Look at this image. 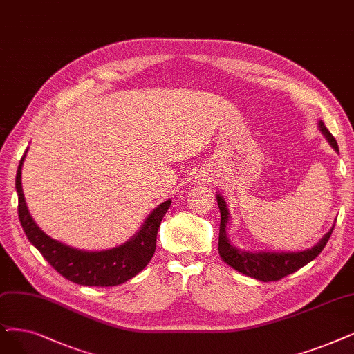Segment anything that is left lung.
Listing matches in <instances>:
<instances>
[{
	"mask_svg": "<svg viewBox=\"0 0 354 354\" xmlns=\"http://www.w3.org/2000/svg\"><path fill=\"white\" fill-rule=\"evenodd\" d=\"M318 128L321 133L328 140L330 145L338 152V145L335 138L330 133V131L325 128L322 120H319ZM216 201L221 210V226H219V256L222 260L230 264L236 272L243 273L245 276H250L252 279H257L261 281H276L281 277H285L290 273L298 272L301 267L313 261L318 254L327 245L328 239L333 234V228L325 234L321 241L314 245L313 248L305 251H296V252H266V251H245L239 250L231 244V241L226 236V223L230 221L228 209H226V203L222 199V196L216 194Z\"/></svg>",
	"mask_w": 354,
	"mask_h": 354,
	"instance_id": "8db88e82",
	"label": "left lung"
}]
</instances>
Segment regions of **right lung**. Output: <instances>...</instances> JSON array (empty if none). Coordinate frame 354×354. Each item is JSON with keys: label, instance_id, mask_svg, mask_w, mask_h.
I'll list each match as a JSON object with an SVG mask.
<instances>
[{"label": "right lung", "instance_id": "right-lung-1", "mask_svg": "<svg viewBox=\"0 0 354 354\" xmlns=\"http://www.w3.org/2000/svg\"><path fill=\"white\" fill-rule=\"evenodd\" d=\"M26 153L27 149L20 160L16 176L19 219L27 239L40 251L55 270L74 283L97 288L122 285L142 272L153 256L160 223L171 201H165L155 207L140 230L124 244L104 251L77 250L46 235L30 216L21 187V167Z\"/></svg>", "mask_w": 354, "mask_h": 354}]
</instances>
